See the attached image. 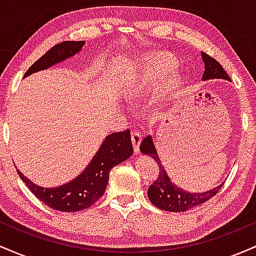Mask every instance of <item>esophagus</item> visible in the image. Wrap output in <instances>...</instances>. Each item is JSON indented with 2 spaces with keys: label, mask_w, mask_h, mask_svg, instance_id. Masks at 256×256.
<instances>
[{
  "label": "esophagus",
  "mask_w": 256,
  "mask_h": 256,
  "mask_svg": "<svg viewBox=\"0 0 256 256\" xmlns=\"http://www.w3.org/2000/svg\"><path fill=\"white\" fill-rule=\"evenodd\" d=\"M142 138H143L142 132L137 130H134L131 132V140H132V143H134V149L136 152H140V142H142Z\"/></svg>",
  "instance_id": "1"
}]
</instances>
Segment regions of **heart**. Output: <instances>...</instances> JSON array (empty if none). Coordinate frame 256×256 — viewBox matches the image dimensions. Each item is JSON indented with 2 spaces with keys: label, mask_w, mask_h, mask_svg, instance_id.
Returning <instances> with one entry per match:
<instances>
[{
  "label": "heart",
  "mask_w": 256,
  "mask_h": 256,
  "mask_svg": "<svg viewBox=\"0 0 256 256\" xmlns=\"http://www.w3.org/2000/svg\"><path fill=\"white\" fill-rule=\"evenodd\" d=\"M176 61L171 56L161 52H150L146 55L140 64L128 79L126 96L128 98H138L148 92L149 90L164 78L162 91L172 94L179 88L180 78L176 72H171Z\"/></svg>",
  "instance_id": "obj_1"
}]
</instances>
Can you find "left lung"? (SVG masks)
I'll return each instance as SVG.
<instances>
[{
    "mask_svg": "<svg viewBox=\"0 0 256 256\" xmlns=\"http://www.w3.org/2000/svg\"><path fill=\"white\" fill-rule=\"evenodd\" d=\"M202 58H204V77H202L204 80H208V79L213 78H220L230 80V77L228 76V73L224 71L222 64H220L216 58L210 56V55L206 54V52H202ZM140 150L142 152L143 154L152 156L155 161H156L158 165L160 166V171H158L156 180H155L148 189L149 200H150L152 204L156 206L160 210H167V212H185V210L204 204L206 201L212 198L213 196H216V194H218L220 188L224 185V183L220 184L219 186L214 188V189L206 192L192 194L185 192L183 189H179L177 185L173 184L171 179L168 178L162 164H161L160 158H158L156 149H155L154 144H152V136H146L144 140H142Z\"/></svg>",
    "mask_w": 256,
    "mask_h": 256,
    "instance_id": "obj_1",
    "label": "left lung"
}]
</instances>
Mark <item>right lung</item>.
<instances>
[{"label": "right lung", "mask_w": 256, "mask_h": 256, "mask_svg": "<svg viewBox=\"0 0 256 256\" xmlns=\"http://www.w3.org/2000/svg\"><path fill=\"white\" fill-rule=\"evenodd\" d=\"M84 40H64L49 49L25 73H32L49 68L52 64L71 58L80 50ZM134 152L130 130L114 132L106 137L98 154L82 174L70 183L58 188H42L34 184L18 170V174L36 198L52 210L60 212H78L95 204L104 194L110 179V172L114 166L128 158Z\"/></svg>", "instance_id": "obj_1"}]
</instances>
